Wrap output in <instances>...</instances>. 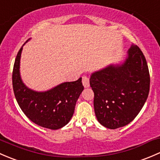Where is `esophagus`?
I'll return each instance as SVG.
<instances>
[{
  "instance_id": "1",
  "label": "esophagus",
  "mask_w": 160,
  "mask_h": 160,
  "mask_svg": "<svg viewBox=\"0 0 160 160\" xmlns=\"http://www.w3.org/2000/svg\"><path fill=\"white\" fill-rule=\"evenodd\" d=\"M82 84L85 88H88L89 87V78L87 76L82 77Z\"/></svg>"
}]
</instances>
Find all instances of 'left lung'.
<instances>
[{"instance_id": "8db88e82", "label": "left lung", "mask_w": 160, "mask_h": 160, "mask_svg": "<svg viewBox=\"0 0 160 160\" xmlns=\"http://www.w3.org/2000/svg\"><path fill=\"white\" fill-rule=\"evenodd\" d=\"M89 81L95 116L108 129H116L131 122L149 95V68L137 45L130 48L123 62L92 72Z\"/></svg>"}]
</instances>
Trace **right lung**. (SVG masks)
<instances>
[{
	"mask_svg": "<svg viewBox=\"0 0 160 160\" xmlns=\"http://www.w3.org/2000/svg\"><path fill=\"white\" fill-rule=\"evenodd\" d=\"M23 46L18 53L13 69V89L16 100L23 112L34 123L47 129H61L73 116L77 100L84 89L82 78L75 82H62L44 92L29 88L23 82L20 73Z\"/></svg>",
	"mask_w": 160,
	"mask_h": 160,
	"instance_id": "add662e5",
	"label": "right lung"
}]
</instances>
